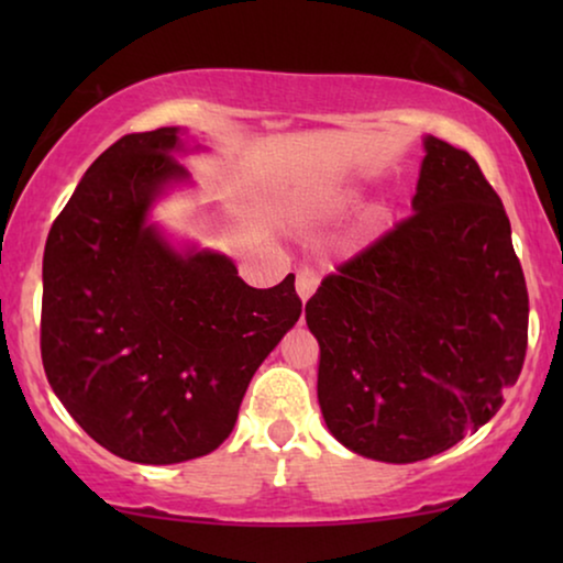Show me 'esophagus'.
Returning a JSON list of instances; mask_svg holds the SVG:
<instances>
[{
  "label": "esophagus",
  "mask_w": 563,
  "mask_h": 563,
  "mask_svg": "<svg viewBox=\"0 0 563 563\" xmlns=\"http://www.w3.org/2000/svg\"><path fill=\"white\" fill-rule=\"evenodd\" d=\"M318 284H320V272H314V268H310V266L299 268V272H297V295H299V299H302V302H307V299L314 295Z\"/></svg>",
  "instance_id": "esophagus-1"
}]
</instances>
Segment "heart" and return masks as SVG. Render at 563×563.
<instances>
[{
  "instance_id": "heart-1",
  "label": "heart",
  "mask_w": 563,
  "mask_h": 563,
  "mask_svg": "<svg viewBox=\"0 0 563 563\" xmlns=\"http://www.w3.org/2000/svg\"><path fill=\"white\" fill-rule=\"evenodd\" d=\"M345 205V197L343 195H330V197H325L322 199V210H338V207H343Z\"/></svg>"
}]
</instances>
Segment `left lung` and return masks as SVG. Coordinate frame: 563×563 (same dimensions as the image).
<instances>
[{
  "mask_svg": "<svg viewBox=\"0 0 563 563\" xmlns=\"http://www.w3.org/2000/svg\"><path fill=\"white\" fill-rule=\"evenodd\" d=\"M305 318L345 449L412 464L479 430L528 349L526 276L479 164L428 135L410 218L325 276Z\"/></svg>",
  "mask_w": 563,
  "mask_h": 563,
  "instance_id": "left-lung-1",
  "label": "left lung"
}]
</instances>
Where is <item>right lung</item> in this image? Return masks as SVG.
Segmentation results:
<instances>
[{"instance_id": "obj_1", "label": "right lung", "mask_w": 563, "mask_h": 563, "mask_svg": "<svg viewBox=\"0 0 563 563\" xmlns=\"http://www.w3.org/2000/svg\"><path fill=\"white\" fill-rule=\"evenodd\" d=\"M179 128L130 133L87 168L43 256L41 356L68 415L114 456L179 464L218 449L302 312L295 274L253 289L233 261L176 251L148 212L189 181Z\"/></svg>"}]
</instances>
